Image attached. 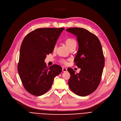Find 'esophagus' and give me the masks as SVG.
Listing matches in <instances>:
<instances>
[{"instance_id": "1", "label": "esophagus", "mask_w": 121, "mask_h": 121, "mask_svg": "<svg viewBox=\"0 0 121 121\" xmlns=\"http://www.w3.org/2000/svg\"><path fill=\"white\" fill-rule=\"evenodd\" d=\"M62 71H63V72H66L67 71V69L66 68H62Z\"/></svg>"}]
</instances>
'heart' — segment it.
Listing matches in <instances>:
<instances>
[{
    "mask_svg": "<svg viewBox=\"0 0 121 121\" xmlns=\"http://www.w3.org/2000/svg\"><path fill=\"white\" fill-rule=\"evenodd\" d=\"M65 43L66 44V46L69 49L71 48H73V47L76 48V46H77V42H76L75 40L74 39V38H67V39H66L65 40ZM56 46H55L53 48L54 51H55L56 50ZM60 62L63 64L66 65L67 64V61L64 59L61 60L60 61Z\"/></svg>",
    "mask_w": 121,
    "mask_h": 121,
    "instance_id": "heart-1",
    "label": "heart"
}]
</instances>
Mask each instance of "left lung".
I'll return each mask as SVG.
<instances>
[{"mask_svg": "<svg viewBox=\"0 0 121 121\" xmlns=\"http://www.w3.org/2000/svg\"><path fill=\"white\" fill-rule=\"evenodd\" d=\"M66 31L77 36L79 48L74 62L81 69L77 73L67 69L71 75L68 84L76 95L86 96L97 89L101 80L104 66L102 47L98 38L84 28L71 27Z\"/></svg>", "mask_w": 121, "mask_h": 121, "instance_id": "left-lung-1", "label": "left lung"}]
</instances>
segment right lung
Here are the masks:
<instances>
[{
    "mask_svg": "<svg viewBox=\"0 0 121 121\" xmlns=\"http://www.w3.org/2000/svg\"><path fill=\"white\" fill-rule=\"evenodd\" d=\"M64 28H41L26 35L21 44L17 71L25 89L39 96L52 87L54 78L62 72L58 65L47 67L44 59L53 51Z\"/></svg>",
    "mask_w": 121,
    "mask_h": 121,
    "instance_id": "add662e5",
    "label": "right lung"
}]
</instances>
